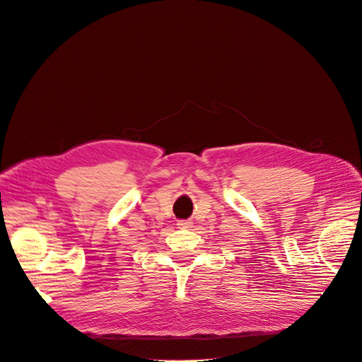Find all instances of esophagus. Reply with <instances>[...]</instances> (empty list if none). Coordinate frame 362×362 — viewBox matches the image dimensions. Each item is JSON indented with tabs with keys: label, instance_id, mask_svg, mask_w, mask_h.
<instances>
[{
	"label": "esophagus",
	"instance_id": "1",
	"mask_svg": "<svg viewBox=\"0 0 362 362\" xmlns=\"http://www.w3.org/2000/svg\"><path fill=\"white\" fill-rule=\"evenodd\" d=\"M177 226H179L180 229H187V228L192 226V221H189V219H180V221H177Z\"/></svg>",
	"mask_w": 362,
	"mask_h": 362
}]
</instances>
